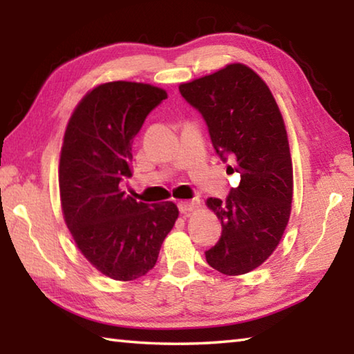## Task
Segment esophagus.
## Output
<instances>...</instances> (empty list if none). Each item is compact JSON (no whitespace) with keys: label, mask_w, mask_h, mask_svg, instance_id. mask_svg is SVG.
Listing matches in <instances>:
<instances>
[{"label":"esophagus","mask_w":354,"mask_h":354,"mask_svg":"<svg viewBox=\"0 0 354 354\" xmlns=\"http://www.w3.org/2000/svg\"><path fill=\"white\" fill-rule=\"evenodd\" d=\"M196 207H198V200H192V201H179V203H178V209H179V212L184 214V215H189L190 212H194Z\"/></svg>","instance_id":"obj_1"}]
</instances>
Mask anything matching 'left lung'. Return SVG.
I'll list each match as a JSON object with an SVG mask.
<instances>
[{
	"label": "left lung",
	"mask_w": 354,
	"mask_h": 354,
	"mask_svg": "<svg viewBox=\"0 0 354 354\" xmlns=\"http://www.w3.org/2000/svg\"><path fill=\"white\" fill-rule=\"evenodd\" d=\"M207 124L214 149L241 183L226 200L209 198L221 236L206 251L215 270L236 277L268 259L290 217L293 171L284 120L270 88L243 64L179 86Z\"/></svg>",
	"instance_id": "8db88e82"
}]
</instances>
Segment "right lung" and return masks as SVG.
<instances>
[{
  "instance_id": "obj_1",
  "label": "right lung",
  "mask_w": 354,
  "mask_h": 354,
  "mask_svg": "<svg viewBox=\"0 0 354 354\" xmlns=\"http://www.w3.org/2000/svg\"><path fill=\"white\" fill-rule=\"evenodd\" d=\"M165 98L149 84H101L76 106L64 136L59 189L65 223L84 257L117 281L151 270L179 214L175 203L147 205L122 190L133 176L134 137Z\"/></svg>"
}]
</instances>
